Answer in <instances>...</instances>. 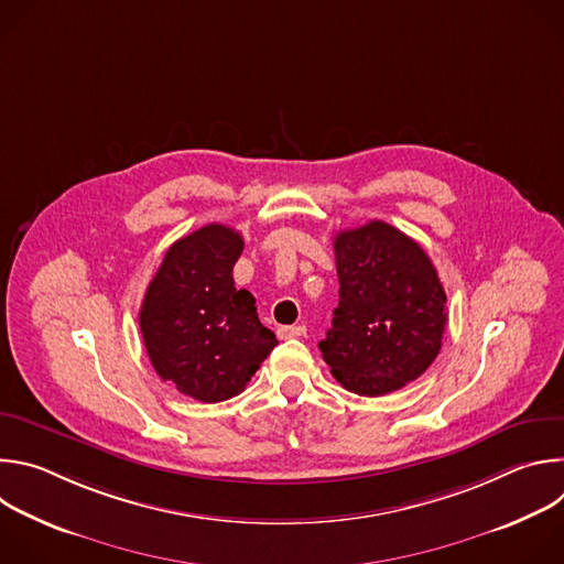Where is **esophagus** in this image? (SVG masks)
<instances>
[{
	"label": "esophagus",
	"instance_id": "34e87169",
	"mask_svg": "<svg viewBox=\"0 0 564 564\" xmlns=\"http://www.w3.org/2000/svg\"><path fill=\"white\" fill-rule=\"evenodd\" d=\"M276 335L281 339H292V337H303L305 335V326H281L276 330Z\"/></svg>",
	"mask_w": 564,
	"mask_h": 564
}]
</instances>
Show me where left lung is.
<instances>
[{
    "label": "left lung",
    "instance_id": "obj_1",
    "mask_svg": "<svg viewBox=\"0 0 564 564\" xmlns=\"http://www.w3.org/2000/svg\"><path fill=\"white\" fill-rule=\"evenodd\" d=\"M339 305L318 344L350 392L379 397L429 370L442 348L446 292L420 243L370 220L335 236Z\"/></svg>",
    "mask_w": 564,
    "mask_h": 564
}]
</instances>
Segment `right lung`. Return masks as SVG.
Masks as SVG:
<instances>
[{"label": "right lung", "mask_w": 564, "mask_h": 564, "mask_svg": "<svg viewBox=\"0 0 564 564\" xmlns=\"http://www.w3.org/2000/svg\"><path fill=\"white\" fill-rule=\"evenodd\" d=\"M243 236L212 223L167 250L151 279L140 333L153 370L183 394L216 404L243 392L279 344L257 314V299L234 288Z\"/></svg>", "instance_id": "obj_1"}]
</instances>
